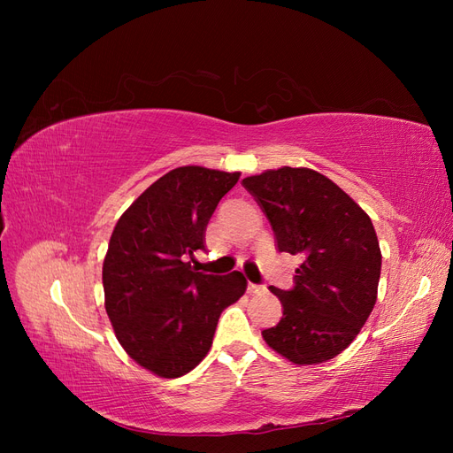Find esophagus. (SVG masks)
Listing matches in <instances>:
<instances>
[{"label":"esophagus","instance_id":"1","mask_svg":"<svg viewBox=\"0 0 453 453\" xmlns=\"http://www.w3.org/2000/svg\"><path fill=\"white\" fill-rule=\"evenodd\" d=\"M266 291V287L265 285H257V283H248V293H251V295H260V293H265Z\"/></svg>","mask_w":453,"mask_h":453}]
</instances>
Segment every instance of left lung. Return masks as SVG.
<instances>
[{
	"label": "left lung",
	"mask_w": 453,
	"mask_h": 453,
	"mask_svg": "<svg viewBox=\"0 0 453 453\" xmlns=\"http://www.w3.org/2000/svg\"><path fill=\"white\" fill-rule=\"evenodd\" d=\"M242 183L266 213L278 250L303 257L291 291L270 287L283 318L263 331L265 342L295 365L334 359L359 334L378 298L381 251L372 221L310 168L266 170Z\"/></svg>",
	"instance_id": "obj_1"
}]
</instances>
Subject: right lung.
I'll return each instance as SVG.
<instances>
[{
	"mask_svg": "<svg viewBox=\"0 0 453 453\" xmlns=\"http://www.w3.org/2000/svg\"><path fill=\"white\" fill-rule=\"evenodd\" d=\"M240 172L164 173L117 221L104 258L105 311L119 344L149 372L180 378L208 355L221 311L248 289L242 272H195L205 226Z\"/></svg>",
	"mask_w": 453,
	"mask_h": 453,
	"instance_id": "right-lung-1",
	"label": "right lung"
}]
</instances>
